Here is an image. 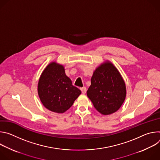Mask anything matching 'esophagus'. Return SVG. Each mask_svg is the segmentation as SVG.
Masks as SVG:
<instances>
[{
	"mask_svg": "<svg viewBox=\"0 0 160 160\" xmlns=\"http://www.w3.org/2000/svg\"><path fill=\"white\" fill-rule=\"evenodd\" d=\"M80 90H81V91H82V94H85L86 92H87V88H86L85 87H82V88H80Z\"/></svg>",
	"mask_w": 160,
	"mask_h": 160,
	"instance_id": "34e87169",
	"label": "esophagus"
}]
</instances>
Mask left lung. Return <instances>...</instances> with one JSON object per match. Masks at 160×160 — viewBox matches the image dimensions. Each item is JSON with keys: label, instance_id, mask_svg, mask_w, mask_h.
Instances as JSON below:
<instances>
[{"label": "left lung", "instance_id": "obj_1", "mask_svg": "<svg viewBox=\"0 0 160 160\" xmlns=\"http://www.w3.org/2000/svg\"><path fill=\"white\" fill-rule=\"evenodd\" d=\"M126 93L125 83L119 71L106 61L94 72L87 95L98 112L108 115L120 109Z\"/></svg>", "mask_w": 160, "mask_h": 160}]
</instances>
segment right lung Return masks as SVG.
<instances>
[{
  "label": "right lung",
  "instance_id": "obj_1",
  "mask_svg": "<svg viewBox=\"0 0 160 160\" xmlns=\"http://www.w3.org/2000/svg\"><path fill=\"white\" fill-rule=\"evenodd\" d=\"M38 94L42 104L48 109L62 113L73 105L81 90L72 85L62 65L52 62L39 78Z\"/></svg>",
  "mask_w": 160,
  "mask_h": 160
}]
</instances>
